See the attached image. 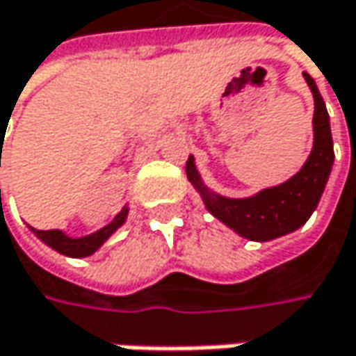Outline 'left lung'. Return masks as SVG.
I'll use <instances>...</instances> for the list:
<instances>
[{
    "mask_svg": "<svg viewBox=\"0 0 356 356\" xmlns=\"http://www.w3.org/2000/svg\"><path fill=\"white\" fill-rule=\"evenodd\" d=\"M304 77L314 95V146L304 167L293 177L281 185L267 187L250 197H226L211 191L202 181L193 156H189L185 165L187 179L202 195L211 216L243 238L254 243H267L302 228L318 208L332 171L334 146L326 104L316 87V81L307 73H304Z\"/></svg>",
    "mask_w": 356,
    "mask_h": 356,
    "instance_id": "8db88e82",
    "label": "left lung"
}]
</instances>
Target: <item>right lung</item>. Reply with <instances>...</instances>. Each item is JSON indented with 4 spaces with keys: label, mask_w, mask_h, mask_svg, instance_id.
<instances>
[{
    "label": "right lung",
    "mask_w": 356,
    "mask_h": 356,
    "mask_svg": "<svg viewBox=\"0 0 356 356\" xmlns=\"http://www.w3.org/2000/svg\"><path fill=\"white\" fill-rule=\"evenodd\" d=\"M128 218V206H124L122 211L113 218L112 222L104 228H99L97 232L93 234H87V236H79V238H73V236H67L63 230H36L30 226V230L42 241L44 244H49L50 248H54L56 252L65 254V257H73V259H81V257H89L93 254L102 244L106 243L113 232L126 222Z\"/></svg>",
    "instance_id": "1"
}]
</instances>
